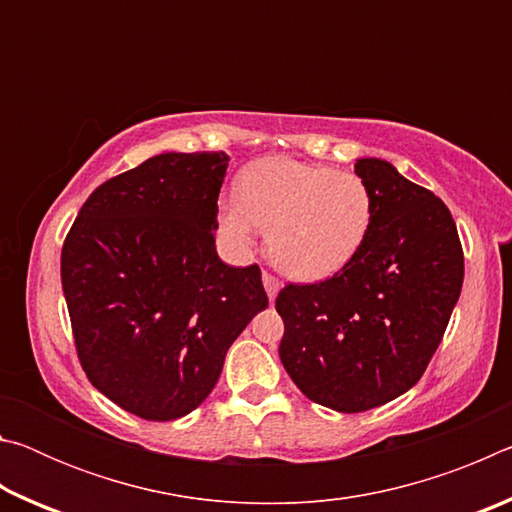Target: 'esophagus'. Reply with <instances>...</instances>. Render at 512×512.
Segmentation results:
<instances>
[{
    "label": "esophagus",
    "instance_id": "obj_1",
    "mask_svg": "<svg viewBox=\"0 0 512 512\" xmlns=\"http://www.w3.org/2000/svg\"><path fill=\"white\" fill-rule=\"evenodd\" d=\"M262 280H264V289H266V293H268V298L275 300L277 291H280V287H282V282L277 280L275 275L268 273V271H264V273H262Z\"/></svg>",
    "mask_w": 512,
    "mask_h": 512
}]
</instances>
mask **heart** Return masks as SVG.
<instances>
[{
    "instance_id": "obj_1",
    "label": "heart",
    "mask_w": 512,
    "mask_h": 512,
    "mask_svg": "<svg viewBox=\"0 0 512 512\" xmlns=\"http://www.w3.org/2000/svg\"><path fill=\"white\" fill-rule=\"evenodd\" d=\"M225 232L248 244L268 230V255L296 280H323L359 253L372 223V194L350 171L291 158L253 162L239 194L221 205Z\"/></svg>"
}]
</instances>
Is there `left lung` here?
Here are the masks:
<instances>
[{
	"instance_id": "1",
	"label": "left lung",
	"mask_w": 512,
	"mask_h": 512,
	"mask_svg": "<svg viewBox=\"0 0 512 512\" xmlns=\"http://www.w3.org/2000/svg\"><path fill=\"white\" fill-rule=\"evenodd\" d=\"M372 194L368 237L341 271L277 293L280 359L311 402L361 413L427 370L463 287V246L440 198L391 162L361 158Z\"/></svg>"
}]
</instances>
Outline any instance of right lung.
I'll return each mask as SVG.
<instances>
[{"label": "right lung", "mask_w": 512, "mask_h": 512, "mask_svg": "<svg viewBox=\"0 0 512 512\" xmlns=\"http://www.w3.org/2000/svg\"><path fill=\"white\" fill-rule=\"evenodd\" d=\"M228 160L155 155L94 189L65 237L60 280L76 354L92 386L137 418L194 411L268 307L259 266L216 255Z\"/></svg>", "instance_id": "add662e5"}]
</instances>
